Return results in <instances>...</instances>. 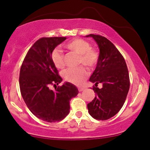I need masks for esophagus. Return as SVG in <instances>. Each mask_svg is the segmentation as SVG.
<instances>
[{
    "label": "esophagus",
    "mask_w": 150,
    "mask_h": 150,
    "mask_svg": "<svg viewBox=\"0 0 150 150\" xmlns=\"http://www.w3.org/2000/svg\"><path fill=\"white\" fill-rule=\"evenodd\" d=\"M84 90H85V88H83V87H79V88H78V90H79V92H82V91H83Z\"/></svg>",
    "instance_id": "obj_1"
}]
</instances>
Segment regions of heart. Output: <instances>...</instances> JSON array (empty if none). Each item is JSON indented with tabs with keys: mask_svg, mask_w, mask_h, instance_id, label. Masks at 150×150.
Listing matches in <instances>:
<instances>
[{
	"mask_svg": "<svg viewBox=\"0 0 150 150\" xmlns=\"http://www.w3.org/2000/svg\"><path fill=\"white\" fill-rule=\"evenodd\" d=\"M65 47L72 52L80 55L78 64H83L92 68L97 65L98 61V54L91 48L88 41L82 39H75L66 44ZM51 59L55 66L57 68H63L65 65V55L59 47H56L51 53ZM63 78L69 83L76 85H81L88 76V71L84 66L74 68H68L63 72Z\"/></svg>",
	"mask_w": 150,
	"mask_h": 150,
	"instance_id": "1",
	"label": "heart"
}]
</instances>
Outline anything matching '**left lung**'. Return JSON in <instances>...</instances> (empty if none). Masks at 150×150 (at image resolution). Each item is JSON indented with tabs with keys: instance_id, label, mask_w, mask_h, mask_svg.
Returning a JSON list of instances; mask_svg holds the SVG:
<instances>
[{
	"instance_id": "8db88e82",
	"label": "left lung",
	"mask_w": 150,
	"mask_h": 150,
	"mask_svg": "<svg viewBox=\"0 0 150 150\" xmlns=\"http://www.w3.org/2000/svg\"><path fill=\"white\" fill-rule=\"evenodd\" d=\"M100 50L98 61L90 81L95 83L93 90L96 93L88 104L89 114L93 118L106 120L115 116L125 102L129 89V72L125 60L119 50L106 38L90 34ZM102 83L103 88H97Z\"/></svg>"
}]
</instances>
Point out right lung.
Returning <instances> with one entry per match:
<instances>
[{
  "label": "right lung",
  "mask_w": 150,
  "mask_h": 150,
  "mask_svg": "<svg viewBox=\"0 0 150 150\" xmlns=\"http://www.w3.org/2000/svg\"><path fill=\"white\" fill-rule=\"evenodd\" d=\"M65 37L42 38L30 48L21 67L19 85L25 103L31 112L40 120L55 122L63 120L70 112V100L78 94L73 84L62 81L52 61L51 53ZM57 87V86H56Z\"/></svg>",
  "instance_id": "right-lung-1"
}]
</instances>
